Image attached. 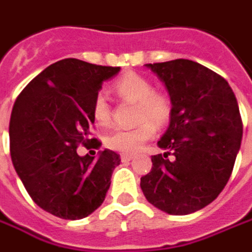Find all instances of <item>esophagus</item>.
Wrapping results in <instances>:
<instances>
[{
  "instance_id": "1",
  "label": "esophagus",
  "mask_w": 252,
  "mask_h": 252,
  "mask_svg": "<svg viewBox=\"0 0 252 252\" xmlns=\"http://www.w3.org/2000/svg\"><path fill=\"white\" fill-rule=\"evenodd\" d=\"M121 159H122L123 162L131 161V159H133V155H125V154H123L122 157H121Z\"/></svg>"
}]
</instances>
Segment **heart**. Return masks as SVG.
Wrapping results in <instances>:
<instances>
[{"mask_svg":"<svg viewBox=\"0 0 252 252\" xmlns=\"http://www.w3.org/2000/svg\"><path fill=\"white\" fill-rule=\"evenodd\" d=\"M116 94L123 99L137 102L138 126L133 129H115L106 133L104 144L109 150L122 154H134L151 140L157 127L165 126L173 115V102L168 93L153 89V83L136 72L123 73L114 84ZM94 122L108 126L112 121V108L102 93H98L91 105Z\"/></svg>","mask_w":252,"mask_h":252,"instance_id":"heart-1","label":"heart"}]
</instances>
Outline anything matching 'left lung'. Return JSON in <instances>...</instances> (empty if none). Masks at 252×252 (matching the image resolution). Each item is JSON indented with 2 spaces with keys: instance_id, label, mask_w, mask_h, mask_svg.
<instances>
[{
  "instance_id": "1",
  "label": "left lung",
  "mask_w": 252,
  "mask_h": 252,
  "mask_svg": "<svg viewBox=\"0 0 252 252\" xmlns=\"http://www.w3.org/2000/svg\"><path fill=\"white\" fill-rule=\"evenodd\" d=\"M147 66L165 83L173 115L158 141L166 153L151 157L140 186L154 207L187 215L211 204L230 179L243 137L239 104L222 76L194 61Z\"/></svg>"
}]
</instances>
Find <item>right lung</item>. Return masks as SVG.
Listing matches in <instances>:
<instances>
[{"instance_id":"add662e5","label":"right lung","mask_w":252,"mask_h":252,"mask_svg":"<svg viewBox=\"0 0 252 252\" xmlns=\"http://www.w3.org/2000/svg\"><path fill=\"white\" fill-rule=\"evenodd\" d=\"M119 66L66 58L45 67L22 90L9 122L12 163L29 195L55 217H89L105 200L119 154H77V147L99 148L90 138L93 99Z\"/></svg>"}]
</instances>
